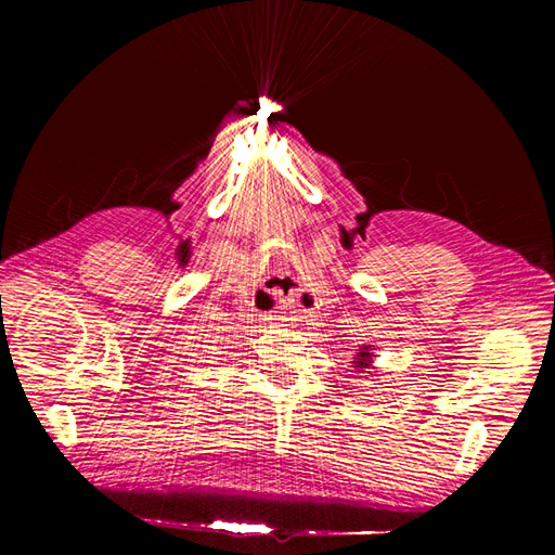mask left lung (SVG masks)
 <instances>
[{
	"label": "left lung",
	"instance_id": "left-lung-1",
	"mask_svg": "<svg viewBox=\"0 0 555 555\" xmlns=\"http://www.w3.org/2000/svg\"><path fill=\"white\" fill-rule=\"evenodd\" d=\"M372 346H362L360 348V352H358V358H352V367H358V370H370L372 367Z\"/></svg>",
	"mask_w": 555,
	"mask_h": 555
}]
</instances>
